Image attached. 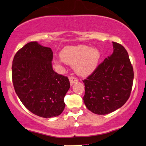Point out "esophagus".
I'll list each match as a JSON object with an SVG mask.
<instances>
[{"mask_svg": "<svg viewBox=\"0 0 146 146\" xmlns=\"http://www.w3.org/2000/svg\"><path fill=\"white\" fill-rule=\"evenodd\" d=\"M69 82H70V84L73 85L75 83H77V82H78V79H77L76 77H73V76H71L69 77Z\"/></svg>", "mask_w": 146, "mask_h": 146, "instance_id": "1", "label": "esophagus"}]
</instances>
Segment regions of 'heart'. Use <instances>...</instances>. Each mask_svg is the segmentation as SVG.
<instances>
[{
  "mask_svg": "<svg viewBox=\"0 0 146 146\" xmlns=\"http://www.w3.org/2000/svg\"><path fill=\"white\" fill-rule=\"evenodd\" d=\"M61 59L57 62H64L74 66L75 71L82 77L93 73L98 66L101 54L96 48L86 45L68 46L60 52Z\"/></svg>",
  "mask_w": 146,
  "mask_h": 146,
  "instance_id": "1",
  "label": "heart"
}]
</instances>
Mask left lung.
<instances>
[{"label":"left lung","mask_w":146,"mask_h":146,"mask_svg":"<svg viewBox=\"0 0 146 146\" xmlns=\"http://www.w3.org/2000/svg\"><path fill=\"white\" fill-rule=\"evenodd\" d=\"M113 52L83 82V100L88 110L106 114L121 108L130 96L133 69L127 52L121 44L112 42Z\"/></svg>","instance_id":"left-lung-1"}]
</instances>
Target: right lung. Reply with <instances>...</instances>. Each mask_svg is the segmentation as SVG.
Here are the masks:
<instances>
[{
	"instance_id": "add662e5",
	"label": "right lung",
	"mask_w": 146,
	"mask_h": 146,
	"mask_svg": "<svg viewBox=\"0 0 146 146\" xmlns=\"http://www.w3.org/2000/svg\"><path fill=\"white\" fill-rule=\"evenodd\" d=\"M50 48L37 42L25 44L15 55L13 84L17 95L27 109L44 118L60 115L64 98L70 88L67 77L54 71Z\"/></svg>"
}]
</instances>
